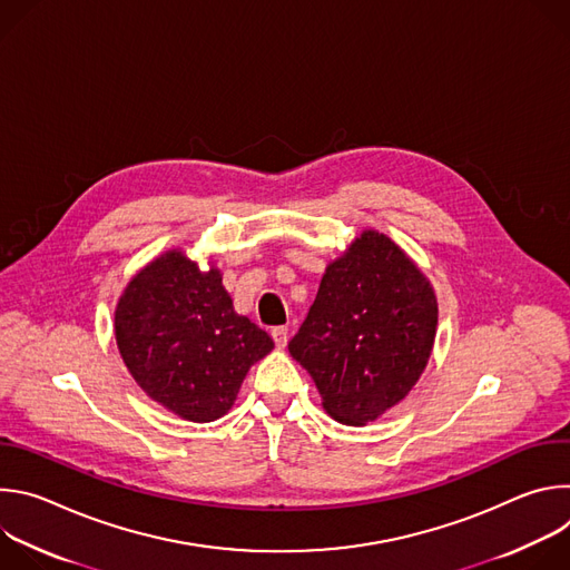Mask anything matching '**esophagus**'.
Wrapping results in <instances>:
<instances>
[{"label":"esophagus","mask_w":570,"mask_h":570,"mask_svg":"<svg viewBox=\"0 0 570 570\" xmlns=\"http://www.w3.org/2000/svg\"><path fill=\"white\" fill-rule=\"evenodd\" d=\"M271 336H273L275 345H277L279 350H284L286 343H288V327H275V330L271 332Z\"/></svg>","instance_id":"1"}]
</instances>
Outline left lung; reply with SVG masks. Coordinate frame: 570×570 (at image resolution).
<instances>
[{"label": "left lung", "instance_id": "left-lung-1", "mask_svg": "<svg viewBox=\"0 0 570 570\" xmlns=\"http://www.w3.org/2000/svg\"><path fill=\"white\" fill-rule=\"evenodd\" d=\"M435 334L429 277L387 234L363 229L324 271L288 352L332 420L365 426L417 385Z\"/></svg>", "mask_w": 570, "mask_h": 570}]
</instances>
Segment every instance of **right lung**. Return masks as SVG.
<instances>
[{
  "instance_id": "right-lung-1",
  "label": "right lung",
  "mask_w": 570,
  "mask_h": 570,
  "mask_svg": "<svg viewBox=\"0 0 570 570\" xmlns=\"http://www.w3.org/2000/svg\"><path fill=\"white\" fill-rule=\"evenodd\" d=\"M115 338L135 383L180 420L214 422L234 405L248 370L273 338L234 311L223 275L167 250L124 288Z\"/></svg>"
}]
</instances>
